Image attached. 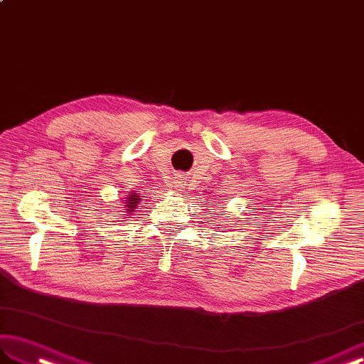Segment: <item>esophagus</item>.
<instances>
[{
  "mask_svg": "<svg viewBox=\"0 0 364 364\" xmlns=\"http://www.w3.org/2000/svg\"><path fill=\"white\" fill-rule=\"evenodd\" d=\"M172 188L175 191H181L184 188V181H183V176L181 175H175L172 178Z\"/></svg>",
  "mask_w": 364,
  "mask_h": 364,
  "instance_id": "34e87169",
  "label": "esophagus"
}]
</instances>
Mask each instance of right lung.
Masks as SVG:
<instances>
[{
  "mask_svg": "<svg viewBox=\"0 0 364 364\" xmlns=\"http://www.w3.org/2000/svg\"><path fill=\"white\" fill-rule=\"evenodd\" d=\"M139 202H141V196H139V192H131V194H128L125 197V200H123V211L122 213H127V214H131L136 211V208L139 205ZM125 214V215H127ZM123 219V218H122Z\"/></svg>",
  "mask_w": 364,
  "mask_h": 364,
  "instance_id": "obj_1",
  "label": "right lung"
}]
</instances>
